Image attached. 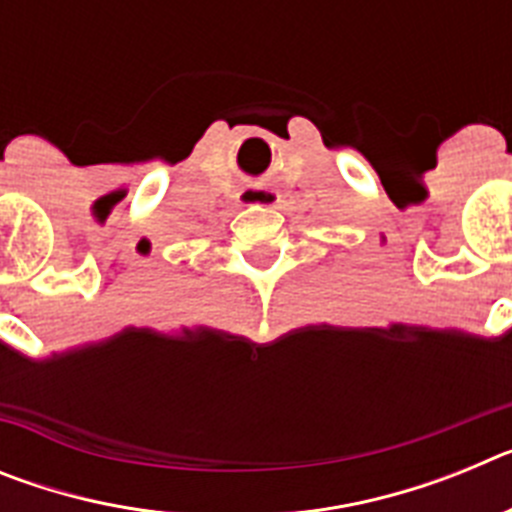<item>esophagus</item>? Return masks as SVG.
<instances>
[{"label": "esophagus", "instance_id": "esophagus-1", "mask_svg": "<svg viewBox=\"0 0 512 512\" xmlns=\"http://www.w3.org/2000/svg\"><path fill=\"white\" fill-rule=\"evenodd\" d=\"M238 200L241 205H264V207H274L282 202V194L277 189L271 187H259V184H253V187H246L238 192Z\"/></svg>", "mask_w": 512, "mask_h": 512}]
</instances>
